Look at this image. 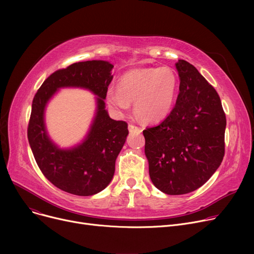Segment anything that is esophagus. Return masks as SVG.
Wrapping results in <instances>:
<instances>
[{
    "instance_id": "obj_1",
    "label": "esophagus",
    "mask_w": 254,
    "mask_h": 254,
    "mask_svg": "<svg viewBox=\"0 0 254 254\" xmlns=\"http://www.w3.org/2000/svg\"><path fill=\"white\" fill-rule=\"evenodd\" d=\"M128 130L130 132H137V134H140V132L142 131V129L135 125H128Z\"/></svg>"
}]
</instances>
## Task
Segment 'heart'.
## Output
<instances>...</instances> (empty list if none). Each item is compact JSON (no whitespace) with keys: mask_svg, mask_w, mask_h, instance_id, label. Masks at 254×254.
I'll use <instances>...</instances> for the list:
<instances>
[{"mask_svg":"<svg viewBox=\"0 0 254 254\" xmlns=\"http://www.w3.org/2000/svg\"><path fill=\"white\" fill-rule=\"evenodd\" d=\"M177 77L169 66L130 70L118 80V90L110 87L106 99L118 113L129 109L134 102L136 114L146 123L164 119L174 104Z\"/></svg>","mask_w":254,"mask_h":254,"instance_id":"1","label":"heart"}]
</instances>
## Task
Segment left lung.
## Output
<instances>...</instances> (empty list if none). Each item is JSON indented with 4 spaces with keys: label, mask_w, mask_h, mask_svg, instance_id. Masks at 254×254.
Returning <instances> with one entry per match:
<instances>
[{
    "label": "left lung",
    "mask_w": 254,
    "mask_h": 254,
    "mask_svg": "<svg viewBox=\"0 0 254 254\" xmlns=\"http://www.w3.org/2000/svg\"><path fill=\"white\" fill-rule=\"evenodd\" d=\"M180 85L175 107L143 130L149 176L156 189L177 195L205 184L224 156L225 114L217 91L184 60L176 63Z\"/></svg>",
    "instance_id": "8db88e82"
}]
</instances>
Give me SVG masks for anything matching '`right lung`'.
I'll return each instance as SVG.
<instances>
[{"label":"right lung","mask_w":254,"mask_h":254,"mask_svg":"<svg viewBox=\"0 0 254 254\" xmlns=\"http://www.w3.org/2000/svg\"><path fill=\"white\" fill-rule=\"evenodd\" d=\"M113 64L106 61L72 64L52 73L34 97L28 139L38 167L58 189L88 196L105 190L115 172V161L128 135L127 124L110 118L105 109ZM63 87H80L97 96V111L82 143L61 150L49 138L44 123L48 101Z\"/></svg>","instance_id":"obj_1"}]
</instances>
